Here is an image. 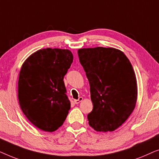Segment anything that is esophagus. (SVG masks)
I'll return each instance as SVG.
<instances>
[{"label": "esophagus", "instance_id": "esophagus-1", "mask_svg": "<svg viewBox=\"0 0 159 159\" xmlns=\"http://www.w3.org/2000/svg\"><path fill=\"white\" fill-rule=\"evenodd\" d=\"M82 100H83V98H82V97H80L79 99L75 100V101H74V102H75V103L78 104V103H80L81 101H82Z\"/></svg>", "mask_w": 159, "mask_h": 159}]
</instances>
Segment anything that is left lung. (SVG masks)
<instances>
[{
    "label": "left lung",
    "instance_id": "obj_1",
    "mask_svg": "<svg viewBox=\"0 0 159 159\" xmlns=\"http://www.w3.org/2000/svg\"><path fill=\"white\" fill-rule=\"evenodd\" d=\"M90 83L93 111L89 125L98 132H113L130 116L138 98L136 75L120 50L95 47L77 51Z\"/></svg>",
    "mask_w": 159,
    "mask_h": 159
}]
</instances>
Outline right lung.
I'll return each instance as SVG.
<instances>
[{
    "instance_id": "obj_1",
    "label": "right lung",
    "mask_w": 159,
    "mask_h": 159,
    "mask_svg": "<svg viewBox=\"0 0 159 159\" xmlns=\"http://www.w3.org/2000/svg\"><path fill=\"white\" fill-rule=\"evenodd\" d=\"M73 61L68 49L43 48L31 54L21 67L18 99L32 125L54 132L63 125L70 109L64 77Z\"/></svg>"
}]
</instances>
